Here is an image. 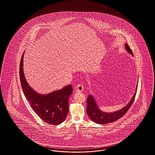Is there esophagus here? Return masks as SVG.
<instances>
[{
	"instance_id": "obj_1",
	"label": "esophagus",
	"mask_w": 155,
	"mask_h": 155,
	"mask_svg": "<svg viewBox=\"0 0 155 155\" xmlns=\"http://www.w3.org/2000/svg\"><path fill=\"white\" fill-rule=\"evenodd\" d=\"M76 88H77L76 90L78 92H81L84 91V86L82 84H79L78 85H77V87H76Z\"/></svg>"
}]
</instances>
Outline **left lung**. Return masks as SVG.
Returning <instances> with one entry per match:
<instances>
[{
  "label": "left lung",
  "instance_id": "8db88e82",
  "mask_svg": "<svg viewBox=\"0 0 155 155\" xmlns=\"http://www.w3.org/2000/svg\"><path fill=\"white\" fill-rule=\"evenodd\" d=\"M125 48L126 50L130 53L131 55H133L132 50L130 49L129 46L127 44H125ZM137 90V86L136 90L134 94L132 97V99L130 100L129 103L126 105L121 110H119L117 111L107 113L101 111L97 105L95 100L93 98L92 95H89L87 98V112L88 116L90 119L96 124H109L114 122L119 119L124 117V115L128 111L130 107L133 104L134 100L136 97Z\"/></svg>",
  "mask_w": 155,
  "mask_h": 155
}]
</instances>
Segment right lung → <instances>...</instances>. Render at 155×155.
<instances>
[{
    "instance_id": "1",
    "label": "right lung",
    "mask_w": 155,
    "mask_h": 155,
    "mask_svg": "<svg viewBox=\"0 0 155 155\" xmlns=\"http://www.w3.org/2000/svg\"><path fill=\"white\" fill-rule=\"evenodd\" d=\"M23 58L24 54L19 65L21 85L32 110L47 124L52 125L62 124L68 114V99L73 93L71 85L47 94H38L31 87L26 80L23 71Z\"/></svg>"
}]
</instances>
